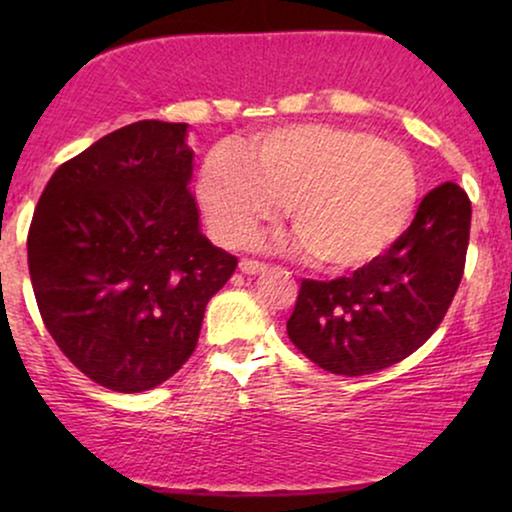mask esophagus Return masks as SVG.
Returning <instances> with one entry per match:
<instances>
[{
    "mask_svg": "<svg viewBox=\"0 0 512 512\" xmlns=\"http://www.w3.org/2000/svg\"><path fill=\"white\" fill-rule=\"evenodd\" d=\"M240 270L244 272V275H258V272L265 270V263L256 261V258H242Z\"/></svg>",
    "mask_w": 512,
    "mask_h": 512,
    "instance_id": "1",
    "label": "esophagus"
}]
</instances>
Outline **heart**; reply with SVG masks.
Returning a JSON list of instances; mask_svg holds the SVG:
<instances>
[{
    "label": "heart",
    "instance_id": "obj_1",
    "mask_svg": "<svg viewBox=\"0 0 512 512\" xmlns=\"http://www.w3.org/2000/svg\"><path fill=\"white\" fill-rule=\"evenodd\" d=\"M289 200L293 230L333 270L380 258L408 226L415 165L401 146L326 123L270 130L240 151L209 153L200 202L221 242L247 244Z\"/></svg>",
    "mask_w": 512,
    "mask_h": 512
}]
</instances>
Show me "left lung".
Here are the masks:
<instances>
[{
  "mask_svg": "<svg viewBox=\"0 0 512 512\" xmlns=\"http://www.w3.org/2000/svg\"><path fill=\"white\" fill-rule=\"evenodd\" d=\"M471 200L454 181L424 195L408 230L354 275L300 282L286 331L333 375H370L417 352L464 277Z\"/></svg>",
  "mask_w": 512,
  "mask_h": 512,
  "instance_id": "left-lung-1",
  "label": "left lung"
}]
</instances>
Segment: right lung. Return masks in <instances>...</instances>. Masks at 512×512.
Masks as SVG:
<instances>
[{"label": "right lung", "mask_w": 512, "mask_h": 512, "mask_svg": "<svg viewBox=\"0 0 512 512\" xmlns=\"http://www.w3.org/2000/svg\"><path fill=\"white\" fill-rule=\"evenodd\" d=\"M186 123L137 121L62 163L27 233L44 326L90 380L139 394L198 345L237 258L200 233Z\"/></svg>", "instance_id": "obj_1"}]
</instances>
